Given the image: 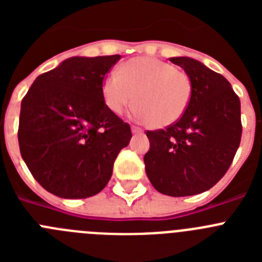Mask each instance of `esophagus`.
Returning a JSON list of instances; mask_svg holds the SVG:
<instances>
[{
    "label": "esophagus",
    "mask_w": 262,
    "mask_h": 262,
    "mask_svg": "<svg viewBox=\"0 0 262 262\" xmlns=\"http://www.w3.org/2000/svg\"><path fill=\"white\" fill-rule=\"evenodd\" d=\"M131 131H133L134 134H142L143 133V129L140 128V127H136V126L131 127Z\"/></svg>",
    "instance_id": "obj_1"
}]
</instances>
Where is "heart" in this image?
Returning <instances> with one entry per match:
<instances>
[{
    "label": "heart",
    "mask_w": 262,
    "mask_h": 262,
    "mask_svg": "<svg viewBox=\"0 0 262 262\" xmlns=\"http://www.w3.org/2000/svg\"><path fill=\"white\" fill-rule=\"evenodd\" d=\"M102 98L108 110L122 114L135 101V115L155 127H168L186 113L193 96L190 76L163 60L135 57L123 62L118 73L102 82Z\"/></svg>",
    "instance_id": "1"
}]
</instances>
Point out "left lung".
<instances>
[{"label": "left lung", "instance_id": "left-lung-1", "mask_svg": "<svg viewBox=\"0 0 262 262\" xmlns=\"http://www.w3.org/2000/svg\"><path fill=\"white\" fill-rule=\"evenodd\" d=\"M193 82L186 113L166 128L147 131L145 173L170 196L209 190L228 170L242 139L240 99L222 75L190 57H170Z\"/></svg>", "mask_w": 262, "mask_h": 262}]
</instances>
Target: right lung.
Listing matches in <instances>:
<instances>
[{
  "label": "right lung",
  "mask_w": 262,
  "mask_h": 262,
  "mask_svg": "<svg viewBox=\"0 0 262 262\" xmlns=\"http://www.w3.org/2000/svg\"><path fill=\"white\" fill-rule=\"evenodd\" d=\"M120 55L71 57L38 76L20 103L18 143L36 181L60 198H88L107 185L131 127L111 113L102 82Z\"/></svg>",
  "instance_id": "obj_1"
}]
</instances>
